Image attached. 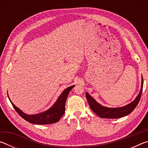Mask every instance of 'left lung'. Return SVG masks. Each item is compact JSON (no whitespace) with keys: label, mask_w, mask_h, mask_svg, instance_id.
<instances>
[{"label":"left lung","mask_w":148,"mask_h":148,"mask_svg":"<svg viewBox=\"0 0 148 148\" xmlns=\"http://www.w3.org/2000/svg\"><path fill=\"white\" fill-rule=\"evenodd\" d=\"M143 77L142 76V84L141 88L139 94L136 97L133 101L131 102L129 104L125 105L124 106L119 108H108L102 106L97 102L88 92H86V99L88 101L89 106L91 109L93 111L97 116H99L101 118H108V119H117L120 117L127 116L133 111L135 108L138 104L140 97H141L142 88H143Z\"/></svg>","instance_id":"left-lung-1"}]
</instances>
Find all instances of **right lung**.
<instances>
[{
  "mask_svg": "<svg viewBox=\"0 0 148 148\" xmlns=\"http://www.w3.org/2000/svg\"><path fill=\"white\" fill-rule=\"evenodd\" d=\"M74 86H72L65 89L64 91L60 95L57 101L50 108L42 112V113L36 114L29 115L24 113L19 108L15 106L14 104L10 99L8 94V97L16 111L25 120L31 123L36 125L52 124L59 121L61 117L63 116L65 112V103H66L67 97H68L69 92Z\"/></svg>",
  "mask_w": 148,
  "mask_h": 148,
  "instance_id": "add662e5",
  "label": "right lung"
}]
</instances>
